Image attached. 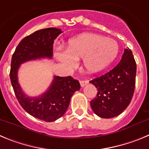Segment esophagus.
I'll list each match as a JSON object with an SVG mask.
<instances>
[{"label": "esophagus", "mask_w": 149, "mask_h": 149, "mask_svg": "<svg viewBox=\"0 0 149 149\" xmlns=\"http://www.w3.org/2000/svg\"><path fill=\"white\" fill-rule=\"evenodd\" d=\"M88 81H80V84H81V87H84V86H85L86 85V84H88Z\"/></svg>", "instance_id": "esophagus-1"}]
</instances>
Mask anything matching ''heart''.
I'll return each instance as SVG.
<instances>
[{
    "label": "heart",
    "instance_id": "b5f03b06",
    "mask_svg": "<svg viewBox=\"0 0 149 149\" xmlns=\"http://www.w3.org/2000/svg\"><path fill=\"white\" fill-rule=\"evenodd\" d=\"M119 53L114 39L99 34L86 33L68 41L67 50L57 51L56 59L68 71H72L83 58V67L87 73L99 72L113 63Z\"/></svg>",
    "mask_w": 149,
    "mask_h": 149
}]
</instances>
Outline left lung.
Listing matches in <instances>:
<instances>
[{"mask_svg":"<svg viewBox=\"0 0 149 149\" xmlns=\"http://www.w3.org/2000/svg\"><path fill=\"white\" fill-rule=\"evenodd\" d=\"M136 74V65L132 51L126 48L115 68L89 81L98 89L96 97L90 101L95 113L104 119L122 113L132 99Z\"/></svg>","mask_w":149,"mask_h":149,"instance_id":"obj_1","label":"left lung"}]
</instances>
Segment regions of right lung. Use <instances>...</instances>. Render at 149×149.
I'll use <instances>...</instances> for the list:
<instances>
[{
  "label": "right lung",
  "instance_id": "right-lung-1",
  "mask_svg": "<svg viewBox=\"0 0 149 149\" xmlns=\"http://www.w3.org/2000/svg\"><path fill=\"white\" fill-rule=\"evenodd\" d=\"M61 33L60 29L55 27L37 30L21 41L12 56L10 81L18 102L30 115L48 122H54L65 114L72 96L81 89L79 81L71 76H54L47 91L36 97H30L22 90L18 72L24 63L52 59L54 40Z\"/></svg>",
  "mask_w": 149,
  "mask_h": 149
}]
</instances>
